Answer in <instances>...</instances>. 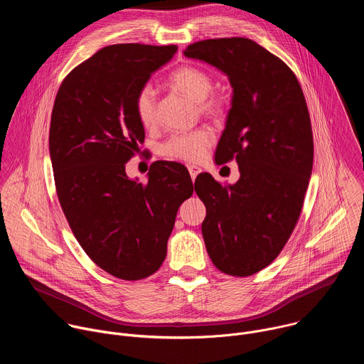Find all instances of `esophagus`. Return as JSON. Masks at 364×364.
I'll return each mask as SVG.
<instances>
[{"label": "esophagus", "mask_w": 364, "mask_h": 364, "mask_svg": "<svg viewBox=\"0 0 364 364\" xmlns=\"http://www.w3.org/2000/svg\"><path fill=\"white\" fill-rule=\"evenodd\" d=\"M188 173H190L191 178H193V180H196V177L201 173V168H200V167H197V166H188Z\"/></svg>", "instance_id": "34e87169"}]
</instances>
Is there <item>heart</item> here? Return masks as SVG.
<instances>
[{"label": "heart", "mask_w": 364, "mask_h": 364, "mask_svg": "<svg viewBox=\"0 0 364 364\" xmlns=\"http://www.w3.org/2000/svg\"><path fill=\"white\" fill-rule=\"evenodd\" d=\"M170 83L198 102V109L209 118H220L225 114L226 103L219 95H213V79L205 70L197 66H181L170 75ZM136 118L145 128H151L157 119V92L151 86H142L134 99ZM215 142V134L209 128H200L191 132L174 134L161 146L163 155L171 160L184 163H198L204 160L209 148Z\"/></svg>", "instance_id": "heart-1"}]
</instances>
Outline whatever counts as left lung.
Here are the masks:
<instances>
[{"mask_svg": "<svg viewBox=\"0 0 364 364\" xmlns=\"http://www.w3.org/2000/svg\"><path fill=\"white\" fill-rule=\"evenodd\" d=\"M184 55L210 63L233 87L216 163L236 160L240 178L197 176L205 205L201 232L215 267L250 277L271 265L299 219L313 170L314 139L301 85L285 62L245 37L209 38Z\"/></svg>", "mask_w": 364, "mask_h": 364, "instance_id": "obj_1", "label": "left lung"}]
</instances>
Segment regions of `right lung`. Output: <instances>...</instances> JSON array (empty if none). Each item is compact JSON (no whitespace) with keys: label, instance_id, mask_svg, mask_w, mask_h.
I'll list each match as a JSON object with an SVG mask.
<instances>
[{"label":"right lung","instance_id":"add662e5","mask_svg":"<svg viewBox=\"0 0 364 364\" xmlns=\"http://www.w3.org/2000/svg\"><path fill=\"white\" fill-rule=\"evenodd\" d=\"M176 51V44L103 47L63 79L51 112L48 148L62 210L86 255L124 281L160 269L178 207L193 194L178 163H152L146 183L125 173L145 138L135 95Z\"/></svg>","mask_w":364,"mask_h":364}]
</instances>
